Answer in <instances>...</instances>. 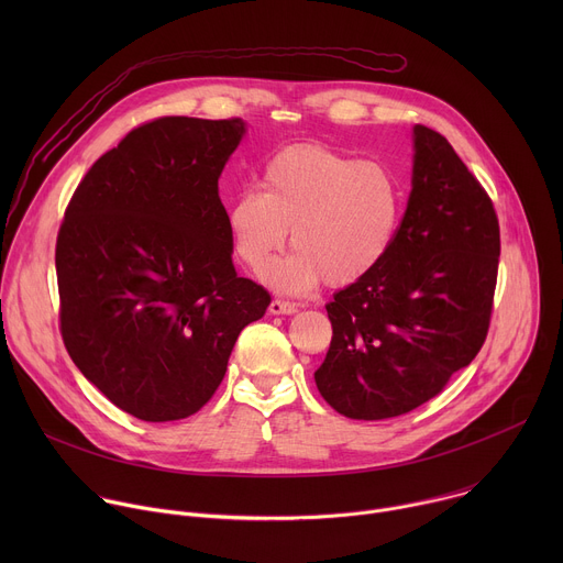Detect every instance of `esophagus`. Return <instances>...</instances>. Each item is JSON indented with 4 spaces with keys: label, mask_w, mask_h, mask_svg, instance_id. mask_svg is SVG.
Listing matches in <instances>:
<instances>
[{
    "label": "esophagus",
    "mask_w": 563,
    "mask_h": 563,
    "mask_svg": "<svg viewBox=\"0 0 563 563\" xmlns=\"http://www.w3.org/2000/svg\"><path fill=\"white\" fill-rule=\"evenodd\" d=\"M269 311L272 313H296L298 305L289 302V300H283V298H274L272 305H269Z\"/></svg>",
    "instance_id": "obj_1"
}]
</instances>
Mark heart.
I'll use <instances>...</instances> for the list:
<instances>
[{
  "label": "heart",
  "mask_w": 563,
  "mask_h": 563,
  "mask_svg": "<svg viewBox=\"0 0 563 563\" xmlns=\"http://www.w3.org/2000/svg\"><path fill=\"white\" fill-rule=\"evenodd\" d=\"M400 218L404 187L387 165L325 144L278 151L263 194L245 189L227 207L231 247L258 276L269 274L291 229L296 254L272 276L283 289L363 280L391 252Z\"/></svg>",
  "instance_id": "b5f03b06"
}]
</instances>
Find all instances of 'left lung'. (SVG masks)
Here are the masks:
<instances>
[{"mask_svg": "<svg viewBox=\"0 0 563 563\" xmlns=\"http://www.w3.org/2000/svg\"><path fill=\"white\" fill-rule=\"evenodd\" d=\"M499 254L488 191L441 133L417 124L391 252L325 305L332 343L313 374L320 396L347 419L380 421L441 394L486 343Z\"/></svg>", "mask_w": 563, "mask_h": 563, "instance_id": "8db88e82", "label": "left lung"}]
</instances>
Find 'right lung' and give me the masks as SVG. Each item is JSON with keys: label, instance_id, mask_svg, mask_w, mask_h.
I'll return each instance as SVG.
<instances>
[{"label": "right lung", "instance_id": "right-lung-1", "mask_svg": "<svg viewBox=\"0 0 563 563\" xmlns=\"http://www.w3.org/2000/svg\"><path fill=\"white\" fill-rule=\"evenodd\" d=\"M245 124L167 115L96 159L59 224L64 347L113 406L163 423L218 389L269 291L235 274L218 178Z\"/></svg>", "mask_w": 563, "mask_h": 563}]
</instances>
